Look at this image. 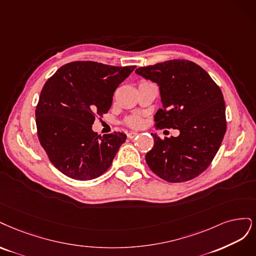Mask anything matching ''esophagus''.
<instances>
[{"label": "esophagus", "instance_id": "obj_1", "mask_svg": "<svg viewBox=\"0 0 256 256\" xmlns=\"http://www.w3.org/2000/svg\"><path fill=\"white\" fill-rule=\"evenodd\" d=\"M138 134L136 133V132H128V138H130V139H132V138H134V137H136Z\"/></svg>", "mask_w": 256, "mask_h": 256}]
</instances>
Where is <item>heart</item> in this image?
I'll return each mask as SVG.
<instances>
[{
  "label": "heart",
  "mask_w": 256,
  "mask_h": 256,
  "mask_svg": "<svg viewBox=\"0 0 256 256\" xmlns=\"http://www.w3.org/2000/svg\"><path fill=\"white\" fill-rule=\"evenodd\" d=\"M142 118L138 117V116H133V117H130L126 120V123L128 126H132V128H138L140 124H142Z\"/></svg>",
  "instance_id": "obj_1"
}]
</instances>
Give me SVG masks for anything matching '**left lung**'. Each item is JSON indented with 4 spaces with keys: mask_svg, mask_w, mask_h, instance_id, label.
<instances>
[{
    "mask_svg": "<svg viewBox=\"0 0 256 256\" xmlns=\"http://www.w3.org/2000/svg\"><path fill=\"white\" fill-rule=\"evenodd\" d=\"M160 86L162 107L155 128L178 130L176 137L160 139L146 155L148 166L170 183L192 180L206 170L226 130V103L219 86L199 64L172 60L135 71Z\"/></svg>",
    "mask_w": 256,
    "mask_h": 256,
    "instance_id": "obj_1",
    "label": "left lung"
}]
</instances>
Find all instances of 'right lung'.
<instances>
[{"label": "right lung", "mask_w": 256, "mask_h": 256, "mask_svg": "<svg viewBox=\"0 0 256 256\" xmlns=\"http://www.w3.org/2000/svg\"><path fill=\"white\" fill-rule=\"evenodd\" d=\"M135 68L73 62L46 82L35 110L37 134L48 160L64 176L94 180L110 167L126 135L114 132L101 137L92 124L110 110L114 90Z\"/></svg>", "instance_id": "right-lung-1"}]
</instances>
